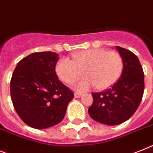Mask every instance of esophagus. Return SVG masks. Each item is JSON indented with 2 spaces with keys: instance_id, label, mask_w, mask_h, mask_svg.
<instances>
[{
  "instance_id": "1",
  "label": "esophagus",
  "mask_w": 153,
  "mask_h": 153,
  "mask_svg": "<svg viewBox=\"0 0 153 153\" xmlns=\"http://www.w3.org/2000/svg\"><path fill=\"white\" fill-rule=\"evenodd\" d=\"M82 97V94L81 93H79V92H76V93H74V97L75 98H79Z\"/></svg>"
}]
</instances>
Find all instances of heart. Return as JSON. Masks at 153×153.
I'll return each mask as SVG.
<instances>
[{
    "label": "heart",
    "instance_id": "obj_1",
    "mask_svg": "<svg viewBox=\"0 0 153 153\" xmlns=\"http://www.w3.org/2000/svg\"><path fill=\"white\" fill-rule=\"evenodd\" d=\"M123 62L121 56L115 51L101 48H92L73 54V60L60 59L56 66V71L59 79L66 83L74 82L77 90H86L94 86L98 89H106L115 84L121 76Z\"/></svg>",
    "mask_w": 153,
    "mask_h": 153
}]
</instances>
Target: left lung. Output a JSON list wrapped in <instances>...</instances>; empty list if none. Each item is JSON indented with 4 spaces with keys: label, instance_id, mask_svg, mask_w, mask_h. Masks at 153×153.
<instances>
[{
    "label": "left lung",
    "instance_id": "left-lung-1",
    "mask_svg": "<svg viewBox=\"0 0 153 153\" xmlns=\"http://www.w3.org/2000/svg\"><path fill=\"white\" fill-rule=\"evenodd\" d=\"M123 62L120 79L110 89L93 93V104L88 109L95 121L109 126L129 120L138 108L143 97L144 72L138 58L126 48L116 46Z\"/></svg>",
    "mask_w": 153,
    "mask_h": 153
}]
</instances>
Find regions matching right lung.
Segmentation results:
<instances>
[{"mask_svg":"<svg viewBox=\"0 0 153 153\" xmlns=\"http://www.w3.org/2000/svg\"><path fill=\"white\" fill-rule=\"evenodd\" d=\"M53 52L33 53L16 65L10 83L15 110L25 123L45 129L59 123L74 94L59 80Z\"/></svg>","mask_w":153,"mask_h":153,"instance_id":"right-lung-1","label":"right lung"}]
</instances>
